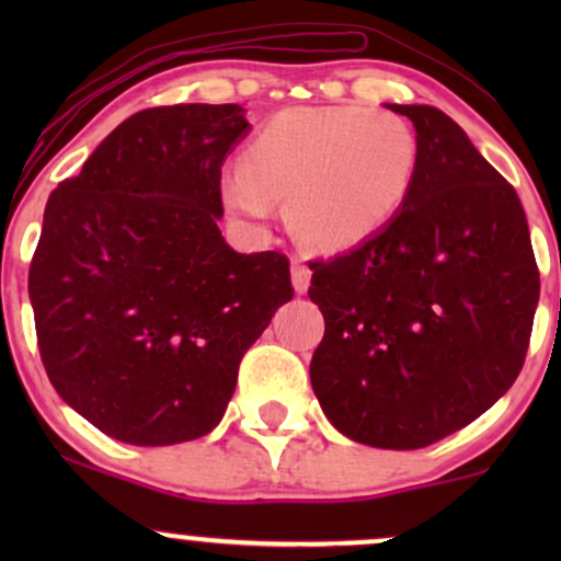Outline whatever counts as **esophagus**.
Here are the masks:
<instances>
[{
  "mask_svg": "<svg viewBox=\"0 0 561 561\" xmlns=\"http://www.w3.org/2000/svg\"><path fill=\"white\" fill-rule=\"evenodd\" d=\"M308 285H311V268H308L306 263L295 261L293 263V287H295V293H306Z\"/></svg>",
  "mask_w": 561,
  "mask_h": 561,
  "instance_id": "esophagus-1",
  "label": "esophagus"
}]
</instances>
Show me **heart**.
<instances>
[{
    "label": "heart",
    "instance_id": "b5f03b06",
    "mask_svg": "<svg viewBox=\"0 0 561 561\" xmlns=\"http://www.w3.org/2000/svg\"><path fill=\"white\" fill-rule=\"evenodd\" d=\"M420 173V139L401 115L362 105L287 107L242 152L227 199L266 221L287 199L289 231L317 250L358 248L403 214Z\"/></svg>",
    "mask_w": 561,
    "mask_h": 561
}]
</instances>
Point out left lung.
<instances>
[{"label": "left lung", "mask_w": 561, "mask_h": 561, "mask_svg": "<svg viewBox=\"0 0 561 561\" xmlns=\"http://www.w3.org/2000/svg\"><path fill=\"white\" fill-rule=\"evenodd\" d=\"M416 128L403 214L369 242L311 261L324 313L311 385L340 433L414 450L456 433L525 364L540 276L514 186L430 105H388Z\"/></svg>", "instance_id": "8db88e82"}]
</instances>
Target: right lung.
Returning a JSON list of instances; mask_svg holds the SVG:
<instances>
[{
	"mask_svg": "<svg viewBox=\"0 0 561 561\" xmlns=\"http://www.w3.org/2000/svg\"><path fill=\"white\" fill-rule=\"evenodd\" d=\"M240 105L134 113L57 184L28 268L42 364L57 396L131 446L208 435L274 311L287 255L224 242L221 165Z\"/></svg>",
	"mask_w": 561,
	"mask_h": 561,
	"instance_id": "right-lung-1",
	"label": "right lung"
}]
</instances>
